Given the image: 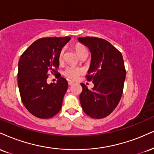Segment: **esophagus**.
I'll use <instances>...</instances> for the list:
<instances>
[{
    "label": "esophagus",
    "instance_id": "34e87169",
    "mask_svg": "<svg viewBox=\"0 0 154 154\" xmlns=\"http://www.w3.org/2000/svg\"><path fill=\"white\" fill-rule=\"evenodd\" d=\"M72 84H74L73 81H71V80L68 81V85H72Z\"/></svg>",
    "mask_w": 154,
    "mask_h": 154
}]
</instances>
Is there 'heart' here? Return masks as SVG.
<instances>
[{"label":"heart","instance_id":"1","mask_svg":"<svg viewBox=\"0 0 154 154\" xmlns=\"http://www.w3.org/2000/svg\"><path fill=\"white\" fill-rule=\"evenodd\" d=\"M75 51L79 57L83 52L86 51V49H85V48L83 46L80 45V44H77L75 46ZM63 57H64V50L62 49L59 54V61L60 62H62ZM83 72H84V70H83L82 68L79 67V66H68L66 68L64 72V75L67 78L75 80V79L78 78L79 75H82Z\"/></svg>","mask_w":154,"mask_h":154}]
</instances>
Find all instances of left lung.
Masks as SVG:
<instances>
[{
  "label": "left lung",
  "mask_w": 154,
  "mask_h": 154,
  "mask_svg": "<svg viewBox=\"0 0 154 154\" xmlns=\"http://www.w3.org/2000/svg\"><path fill=\"white\" fill-rule=\"evenodd\" d=\"M77 39L88 47L91 53V62L86 77L94 84L92 90L81 84V105L90 117L105 118L117 107L123 94L126 75L123 56L110 42L103 38L87 36Z\"/></svg>",
  "instance_id": "8db88e82"
}]
</instances>
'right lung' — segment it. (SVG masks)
Masks as SVG:
<instances>
[{
  "mask_svg": "<svg viewBox=\"0 0 154 154\" xmlns=\"http://www.w3.org/2000/svg\"><path fill=\"white\" fill-rule=\"evenodd\" d=\"M69 36L42 38L34 42L20 57L18 85L21 100L31 114L39 118H50L62 108L68 88L66 79L58 73L57 83L48 84L49 72L59 65V54Z\"/></svg>",
  "mask_w": 154,
  "mask_h": 154,
  "instance_id": "right-lung-1",
  "label": "right lung"
}]
</instances>
